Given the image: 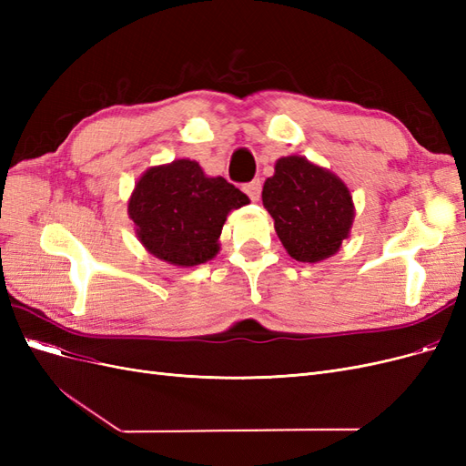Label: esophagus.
Wrapping results in <instances>:
<instances>
[{
    "label": "esophagus",
    "instance_id": "34e87169",
    "mask_svg": "<svg viewBox=\"0 0 466 466\" xmlns=\"http://www.w3.org/2000/svg\"><path fill=\"white\" fill-rule=\"evenodd\" d=\"M243 190H245V194L248 196L252 202H258L260 192H262V182L258 178L257 180H250V182H247V185L243 187Z\"/></svg>",
    "mask_w": 466,
    "mask_h": 466
}]
</instances>
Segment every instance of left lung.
Here are the masks:
<instances>
[{
    "instance_id": "1",
    "label": "left lung",
    "mask_w": 466,
    "mask_h": 466,
    "mask_svg": "<svg viewBox=\"0 0 466 466\" xmlns=\"http://www.w3.org/2000/svg\"><path fill=\"white\" fill-rule=\"evenodd\" d=\"M262 204L288 255L299 262L332 257L354 223V202L344 182L299 155L276 161Z\"/></svg>"
}]
</instances>
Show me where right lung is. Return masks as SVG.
<instances>
[{
    "label": "right lung",
    "instance_id": "add662e5",
    "mask_svg": "<svg viewBox=\"0 0 466 466\" xmlns=\"http://www.w3.org/2000/svg\"><path fill=\"white\" fill-rule=\"evenodd\" d=\"M248 196L223 177H206L190 159L151 167L136 182L128 214L142 245L168 264L198 266L214 258L231 209Z\"/></svg>",
    "mask_w": 466,
    "mask_h": 466
}]
</instances>
